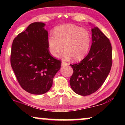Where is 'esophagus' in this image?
Segmentation results:
<instances>
[{
	"instance_id": "esophagus-1",
	"label": "esophagus",
	"mask_w": 125,
	"mask_h": 125,
	"mask_svg": "<svg viewBox=\"0 0 125 125\" xmlns=\"http://www.w3.org/2000/svg\"><path fill=\"white\" fill-rule=\"evenodd\" d=\"M68 65V63L64 62V61H62V62H61V65L64 66V65Z\"/></svg>"
}]
</instances>
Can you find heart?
Masks as SVG:
<instances>
[{"instance_id":"heart-1","label":"heart","mask_w":125,"mask_h":125,"mask_svg":"<svg viewBox=\"0 0 125 125\" xmlns=\"http://www.w3.org/2000/svg\"><path fill=\"white\" fill-rule=\"evenodd\" d=\"M54 35L49 36L47 39L49 52L53 57L60 54L63 46L65 57H72L75 61L82 60L88 53L91 38L86 30L69 24L57 28Z\"/></svg>"}]
</instances>
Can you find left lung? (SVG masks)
I'll use <instances>...</instances> for the list:
<instances>
[{
	"label": "left lung",
	"mask_w": 125,
	"mask_h": 125,
	"mask_svg": "<svg viewBox=\"0 0 125 125\" xmlns=\"http://www.w3.org/2000/svg\"><path fill=\"white\" fill-rule=\"evenodd\" d=\"M92 44L87 56L70 64L73 74L70 83L75 93L88 95L103 85L112 66V47L108 38L97 27L92 29Z\"/></svg>",
	"instance_id": "8db88e82"
}]
</instances>
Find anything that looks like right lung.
<instances>
[{
	"label": "right lung",
	"instance_id": "obj_1",
	"mask_svg": "<svg viewBox=\"0 0 125 125\" xmlns=\"http://www.w3.org/2000/svg\"><path fill=\"white\" fill-rule=\"evenodd\" d=\"M45 24L33 22L14 38L10 62L21 87L33 94H42L50 90L61 61L50 55Z\"/></svg>",
	"mask_w": 125,
	"mask_h": 125
}]
</instances>
